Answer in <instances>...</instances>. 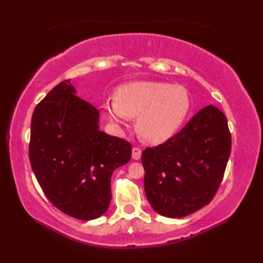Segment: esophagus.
Returning <instances> with one entry per match:
<instances>
[{"label": "esophagus", "instance_id": "obj_1", "mask_svg": "<svg viewBox=\"0 0 263 263\" xmlns=\"http://www.w3.org/2000/svg\"><path fill=\"white\" fill-rule=\"evenodd\" d=\"M132 158L135 160H139L141 158V149L138 147L132 148Z\"/></svg>", "mask_w": 263, "mask_h": 263}]
</instances>
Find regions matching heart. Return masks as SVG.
Returning a JSON list of instances; mask_svg holds the SVG:
<instances>
[{
	"mask_svg": "<svg viewBox=\"0 0 263 263\" xmlns=\"http://www.w3.org/2000/svg\"><path fill=\"white\" fill-rule=\"evenodd\" d=\"M117 97L105 103L106 114L115 124L137 116L136 128L143 140H168L186 121L191 102L185 88L160 81H136L117 89Z\"/></svg>",
	"mask_w": 263,
	"mask_h": 263,
	"instance_id": "1",
	"label": "heart"
}]
</instances>
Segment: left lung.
<instances>
[{"mask_svg":"<svg viewBox=\"0 0 263 263\" xmlns=\"http://www.w3.org/2000/svg\"><path fill=\"white\" fill-rule=\"evenodd\" d=\"M231 148L226 116L209 105L177 135L143 150L144 191L153 209L182 218L208 204L220 185Z\"/></svg>","mask_w":263,"mask_h":263,"instance_id":"1","label":"left lung"}]
</instances>
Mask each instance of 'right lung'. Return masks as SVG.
<instances>
[{
    "instance_id": "add662e5",
    "label": "right lung",
    "mask_w": 263,
    "mask_h": 263,
    "mask_svg": "<svg viewBox=\"0 0 263 263\" xmlns=\"http://www.w3.org/2000/svg\"><path fill=\"white\" fill-rule=\"evenodd\" d=\"M131 144L99 130V111L60 82L33 110L29 159L47 199L80 220L103 216L110 177L131 159Z\"/></svg>"
}]
</instances>
